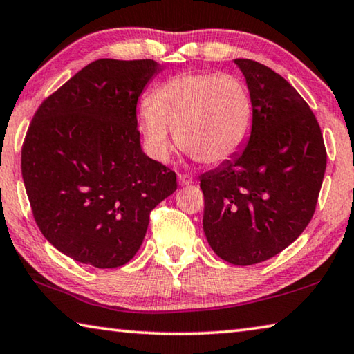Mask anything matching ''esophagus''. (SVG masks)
<instances>
[{
	"label": "esophagus",
	"mask_w": 354,
	"mask_h": 354,
	"mask_svg": "<svg viewBox=\"0 0 354 354\" xmlns=\"http://www.w3.org/2000/svg\"><path fill=\"white\" fill-rule=\"evenodd\" d=\"M194 183V178L189 176V175H179V184L181 185H189Z\"/></svg>",
	"instance_id": "esophagus-1"
}]
</instances>
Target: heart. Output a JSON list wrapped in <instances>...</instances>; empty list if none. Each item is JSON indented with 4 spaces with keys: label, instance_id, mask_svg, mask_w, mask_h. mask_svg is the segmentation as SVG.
<instances>
[{
    "label": "heart",
    "instance_id": "obj_1",
    "mask_svg": "<svg viewBox=\"0 0 354 354\" xmlns=\"http://www.w3.org/2000/svg\"><path fill=\"white\" fill-rule=\"evenodd\" d=\"M253 127V101L241 77L231 73H183L156 88L139 113L149 154L167 162L178 143L209 165L241 151Z\"/></svg>",
    "mask_w": 354,
    "mask_h": 354
}]
</instances>
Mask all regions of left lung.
I'll return each mask as SVG.
<instances>
[{
	"instance_id": "left-lung-1",
	"label": "left lung",
	"mask_w": 354,
	"mask_h": 354,
	"mask_svg": "<svg viewBox=\"0 0 354 354\" xmlns=\"http://www.w3.org/2000/svg\"><path fill=\"white\" fill-rule=\"evenodd\" d=\"M253 101V127L241 151L200 176L203 230L214 253L234 266L277 256L315 212L326 149L314 112L283 76L234 59Z\"/></svg>"
}]
</instances>
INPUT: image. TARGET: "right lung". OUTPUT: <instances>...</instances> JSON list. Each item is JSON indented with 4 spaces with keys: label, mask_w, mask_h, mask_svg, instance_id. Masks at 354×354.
<instances>
[{
    "label": "right lung",
    "mask_w": 354,
    "mask_h": 354,
    "mask_svg": "<svg viewBox=\"0 0 354 354\" xmlns=\"http://www.w3.org/2000/svg\"><path fill=\"white\" fill-rule=\"evenodd\" d=\"M162 70L151 59H98L34 113L21 175L34 220L53 247L97 268L140 248L149 212L176 190L175 171L142 151L136 107Z\"/></svg>",
    "instance_id": "add662e5"
}]
</instances>
